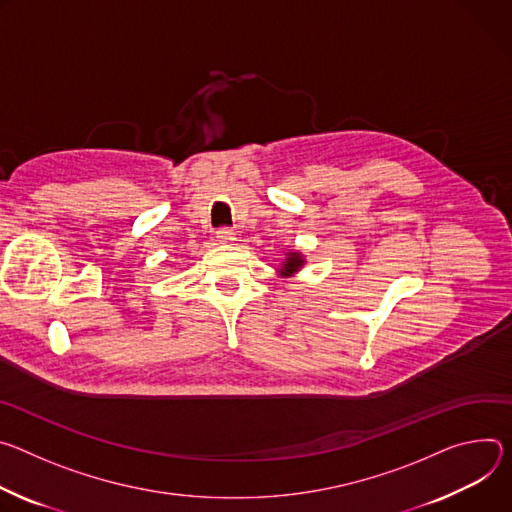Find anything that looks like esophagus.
Segmentation results:
<instances>
[{
  "instance_id": "esophagus-1",
  "label": "esophagus",
  "mask_w": 512,
  "mask_h": 512,
  "mask_svg": "<svg viewBox=\"0 0 512 512\" xmlns=\"http://www.w3.org/2000/svg\"><path fill=\"white\" fill-rule=\"evenodd\" d=\"M217 242L219 244H234L236 242L234 230H227V227H221V230L217 232Z\"/></svg>"
}]
</instances>
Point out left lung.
I'll list each match as a JSON object with an SVG mask.
<instances>
[{
  "label": "left lung",
  "instance_id": "left-lung-1",
  "mask_svg": "<svg viewBox=\"0 0 512 512\" xmlns=\"http://www.w3.org/2000/svg\"><path fill=\"white\" fill-rule=\"evenodd\" d=\"M303 264H305V260H303V256L299 252H289L287 260L282 262V266H280V272L285 274V276H291V274L299 272V268H303Z\"/></svg>",
  "mask_w": 512,
  "mask_h": 512
}]
</instances>
